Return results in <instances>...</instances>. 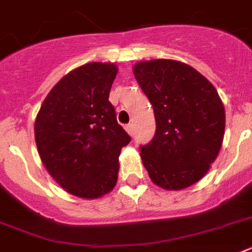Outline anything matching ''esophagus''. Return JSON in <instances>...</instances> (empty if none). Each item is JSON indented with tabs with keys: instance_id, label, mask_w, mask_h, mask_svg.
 Returning <instances> with one entry per match:
<instances>
[{
	"instance_id": "esophagus-1",
	"label": "esophagus",
	"mask_w": 252,
	"mask_h": 252,
	"mask_svg": "<svg viewBox=\"0 0 252 252\" xmlns=\"http://www.w3.org/2000/svg\"><path fill=\"white\" fill-rule=\"evenodd\" d=\"M126 130L128 132V134H130V136H132V134H133V124H132V123H130V124H128V126H126Z\"/></svg>"
}]
</instances>
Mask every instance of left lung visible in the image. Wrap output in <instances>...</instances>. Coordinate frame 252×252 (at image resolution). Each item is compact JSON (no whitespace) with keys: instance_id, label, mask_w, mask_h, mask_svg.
<instances>
[{"instance_id":"1","label":"left lung","mask_w":252,"mask_h":252,"mask_svg":"<svg viewBox=\"0 0 252 252\" xmlns=\"http://www.w3.org/2000/svg\"><path fill=\"white\" fill-rule=\"evenodd\" d=\"M133 73L157 123L154 138L140 147L145 168L163 189L189 188L208 172L221 149V99L203 75L179 61H144L134 64Z\"/></svg>"}]
</instances>
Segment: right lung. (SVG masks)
<instances>
[{"label":"right lung","instance_id":"1","mask_svg":"<svg viewBox=\"0 0 252 252\" xmlns=\"http://www.w3.org/2000/svg\"><path fill=\"white\" fill-rule=\"evenodd\" d=\"M115 63L72 69L49 92L34 122L38 155L53 179L72 195L99 198L116 185L119 155L130 137L108 101Z\"/></svg>","mask_w":252,"mask_h":252}]
</instances>
